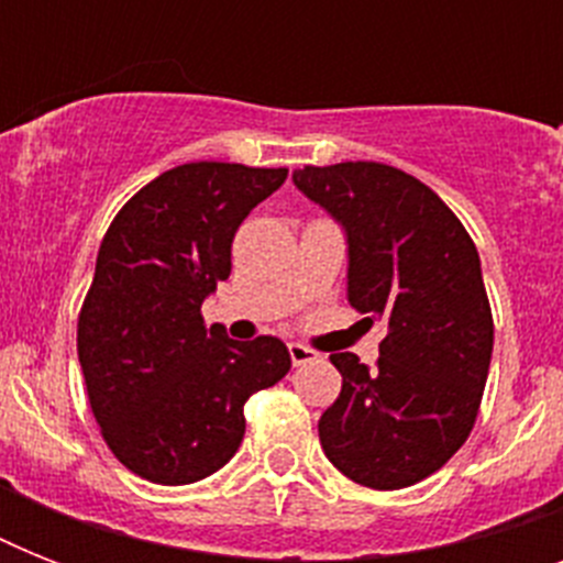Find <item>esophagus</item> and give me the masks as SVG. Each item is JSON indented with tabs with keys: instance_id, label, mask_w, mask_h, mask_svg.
<instances>
[{
	"instance_id": "1",
	"label": "esophagus",
	"mask_w": 563,
	"mask_h": 563,
	"mask_svg": "<svg viewBox=\"0 0 563 563\" xmlns=\"http://www.w3.org/2000/svg\"><path fill=\"white\" fill-rule=\"evenodd\" d=\"M289 356H291V365H309V362L318 360V353L312 351V347H307V344H298V342L289 344Z\"/></svg>"
}]
</instances>
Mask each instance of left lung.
Masks as SVG:
<instances>
[{"instance_id":"obj_1","label":"left lung","mask_w":563,"mask_h":563,"mask_svg":"<svg viewBox=\"0 0 563 563\" xmlns=\"http://www.w3.org/2000/svg\"><path fill=\"white\" fill-rule=\"evenodd\" d=\"M291 180L342 224L351 307L388 327L374 371L330 353L342 394L318 420L321 446L365 488H409L479 415L494 318L476 245L427 184L385 163L303 166Z\"/></svg>"}]
</instances>
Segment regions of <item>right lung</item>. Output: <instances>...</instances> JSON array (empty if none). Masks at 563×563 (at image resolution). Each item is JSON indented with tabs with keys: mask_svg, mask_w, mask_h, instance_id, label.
<instances>
[{
	"mask_svg": "<svg viewBox=\"0 0 563 563\" xmlns=\"http://www.w3.org/2000/svg\"><path fill=\"white\" fill-rule=\"evenodd\" d=\"M289 169L184 163L145 184L101 239L78 318V362L101 435L128 471L189 485L233 459L245 400L291 360L274 335L233 342L201 303L230 277V245Z\"/></svg>",
	"mask_w": 563,
	"mask_h": 563,
	"instance_id": "1",
	"label": "right lung"
}]
</instances>
